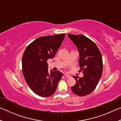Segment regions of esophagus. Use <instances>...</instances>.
Returning <instances> with one entry per match:
<instances>
[{
  "mask_svg": "<svg viewBox=\"0 0 121 121\" xmlns=\"http://www.w3.org/2000/svg\"><path fill=\"white\" fill-rule=\"evenodd\" d=\"M64 76H65V77H67V78H69V77H70V76H69V75H64Z\"/></svg>",
  "mask_w": 121,
  "mask_h": 121,
  "instance_id": "esophagus-1",
  "label": "esophagus"
}]
</instances>
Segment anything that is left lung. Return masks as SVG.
I'll return each mask as SVG.
<instances>
[{
	"label": "left lung",
	"mask_w": 121,
	"mask_h": 121,
	"mask_svg": "<svg viewBox=\"0 0 121 121\" xmlns=\"http://www.w3.org/2000/svg\"><path fill=\"white\" fill-rule=\"evenodd\" d=\"M79 53V65L83 77L74 76L76 83L71 87L73 93L83 97L91 93L101 77L103 63L101 53L92 40L82 35L68 34Z\"/></svg>",
	"instance_id": "8db88e82"
}]
</instances>
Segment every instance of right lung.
<instances>
[{
    "label": "right lung",
    "instance_id": "obj_1",
    "mask_svg": "<svg viewBox=\"0 0 121 121\" xmlns=\"http://www.w3.org/2000/svg\"><path fill=\"white\" fill-rule=\"evenodd\" d=\"M65 34L40 37L26 47L22 59V72L29 86L36 95L48 97L56 92L63 73L48 70L49 59L54 58Z\"/></svg>",
    "mask_w": 121,
    "mask_h": 121
}]
</instances>
